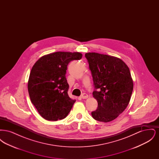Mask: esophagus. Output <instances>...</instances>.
I'll return each mask as SVG.
<instances>
[{"label":"esophagus","instance_id":"esophagus-1","mask_svg":"<svg viewBox=\"0 0 159 159\" xmlns=\"http://www.w3.org/2000/svg\"><path fill=\"white\" fill-rule=\"evenodd\" d=\"M88 97V95L87 93H83L80 96V98L82 99H86Z\"/></svg>","mask_w":159,"mask_h":159}]
</instances>
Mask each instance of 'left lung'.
Here are the masks:
<instances>
[{"mask_svg": "<svg viewBox=\"0 0 159 159\" xmlns=\"http://www.w3.org/2000/svg\"><path fill=\"white\" fill-rule=\"evenodd\" d=\"M89 63L97 100V109L91 113L99 121L109 122L116 119L128 106L134 88L128 66L112 56L89 52L85 54Z\"/></svg>", "mask_w": 159, "mask_h": 159, "instance_id": "8db88e82", "label": "left lung"}]
</instances>
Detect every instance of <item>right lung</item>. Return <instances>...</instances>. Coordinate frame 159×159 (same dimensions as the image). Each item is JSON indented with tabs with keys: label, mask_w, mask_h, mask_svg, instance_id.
Here are the masks:
<instances>
[{
	"label": "right lung",
	"mask_w": 159,
	"mask_h": 159,
	"mask_svg": "<svg viewBox=\"0 0 159 159\" xmlns=\"http://www.w3.org/2000/svg\"><path fill=\"white\" fill-rule=\"evenodd\" d=\"M79 52H57L43 56L34 64L28 82L32 104L47 120L57 121L67 117L76 100L68 97L66 77L68 64L79 60Z\"/></svg>",
	"instance_id": "1"
}]
</instances>
